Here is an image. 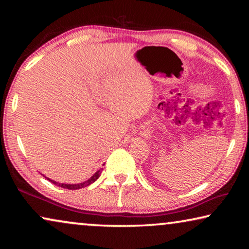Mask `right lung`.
I'll return each instance as SVG.
<instances>
[{"label":"right lung","instance_id":"1","mask_svg":"<svg viewBox=\"0 0 249 249\" xmlns=\"http://www.w3.org/2000/svg\"><path fill=\"white\" fill-rule=\"evenodd\" d=\"M101 172H102V169H100V170H98L95 172V174L91 177V178L89 179V180H87V181H84V182H82V183H78V184H66V183H58V182H56V181H53V180H50V179H48L50 182L52 183H53V184H56V185H58V187H61V188H64V189H69V190H78V189H82V188H86V187H88V185H90L91 183H93L94 181H96V179H99V177L101 176Z\"/></svg>","mask_w":249,"mask_h":249}]
</instances>
